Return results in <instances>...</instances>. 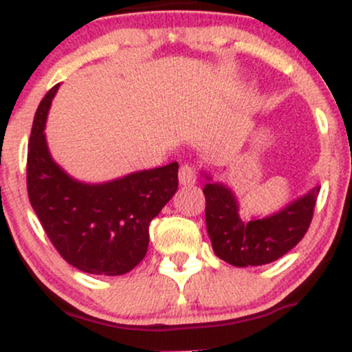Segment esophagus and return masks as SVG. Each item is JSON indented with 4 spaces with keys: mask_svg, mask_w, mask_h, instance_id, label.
Instances as JSON below:
<instances>
[{
    "mask_svg": "<svg viewBox=\"0 0 352 352\" xmlns=\"http://www.w3.org/2000/svg\"><path fill=\"white\" fill-rule=\"evenodd\" d=\"M179 182L182 185H192L197 182V170L192 164H184L179 170Z\"/></svg>",
    "mask_w": 352,
    "mask_h": 352,
    "instance_id": "34e87169",
    "label": "esophagus"
}]
</instances>
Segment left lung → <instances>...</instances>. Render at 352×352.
<instances>
[{"label":"left lung","instance_id":"obj_1","mask_svg":"<svg viewBox=\"0 0 352 352\" xmlns=\"http://www.w3.org/2000/svg\"><path fill=\"white\" fill-rule=\"evenodd\" d=\"M204 193L207 201L205 220L213 252L220 260L243 268L276 261L300 243L313 220L319 187L272 217L250 221L238 215L235 195L225 185L208 182Z\"/></svg>","mask_w":352,"mask_h":352}]
</instances>
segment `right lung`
<instances>
[{
	"mask_svg": "<svg viewBox=\"0 0 352 352\" xmlns=\"http://www.w3.org/2000/svg\"><path fill=\"white\" fill-rule=\"evenodd\" d=\"M58 87L50 89L39 102L28 144L31 207L67 263L92 274H124L147 253L148 225L177 192L179 164L99 185L71 179L51 159L43 132Z\"/></svg>",
	"mask_w": 352,
	"mask_h": 352,
	"instance_id": "add662e5",
	"label": "right lung"
}]
</instances>
